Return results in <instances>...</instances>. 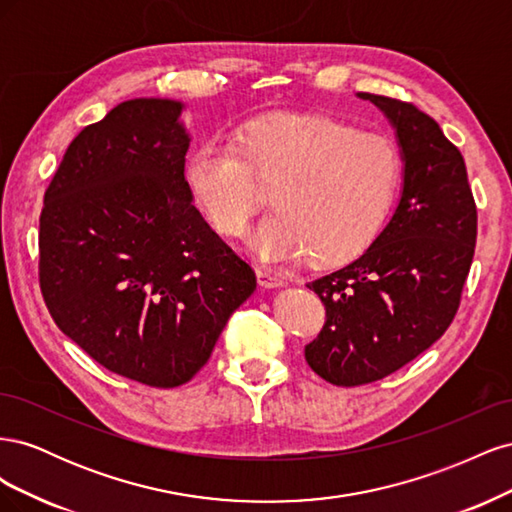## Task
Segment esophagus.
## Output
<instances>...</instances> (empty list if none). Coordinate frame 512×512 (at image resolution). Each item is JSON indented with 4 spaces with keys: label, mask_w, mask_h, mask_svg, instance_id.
I'll return each mask as SVG.
<instances>
[{
    "label": "esophagus",
    "mask_w": 512,
    "mask_h": 512,
    "mask_svg": "<svg viewBox=\"0 0 512 512\" xmlns=\"http://www.w3.org/2000/svg\"><path fill=\"white\" fill-rule=\"evenodd\" d=\"M256 275H258V284L265 286V288H277V286L284 284V277L280 273H275V271L265 269V267H260L256 271Z\"/></svg>",
    "instance_id": "obj_1"
}]
</instances>
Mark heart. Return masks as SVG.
I'll return each instance as SVG.
<instances>
[{
	"label": "heart",
	"instance_id": "obj_1",
	"mask_svg": "<svg viewBox=\"0 0 512 512\" xmlns=\"http://www.w3.org/2000/svg\"><path fill=\"white\" fill-rule=\"evenodd\" d=\"M269 185L273 213L254 235L265 260L337 265L361 254L386 222L401 181L389 138L316 115H269L241 130L239 145L209 138L188 160V183L209 224L226 237L245 232Z\"/></svg>",
	"mask_w": 512,
	"mask_h": 512
}]
</instances>
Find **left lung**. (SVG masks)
Returning a JSON list of instances; mask_svg holds the SVG:
<instances>
[{
	"mask_svg": "<svg viewBox=\"0 0 512 512\" xmlns=\"http://www.w3.org/2000/svg\"><path fill=\"white\" fill-rule=\"evenodd\" d=\"M359 98L397 130L404 192L363 256L307 284L327 320L305 361L335 386L382 380L438 342L459 309L478 222L466 162L436 119L412 102Z\"/></svg>",
	"mask_w": 512,
	"mask_h": 512,
	"instance_id": "8db88e82",
	"label": "left lung"
}]
</instances>
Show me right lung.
Wrapping results in <instances>:
<instances>
[{
	"instance_id": "right-lung-1",
	"label": "right lung",
	"mask_w": 512,
	"mask_h": 512,
	"mask_svg": "<svg viewBox=\"0 0 512 512\" xmlns=\"http://www.w3.org/2000/svg\"><path fill=\"white\" fill-rule=\"evenodd\" d=\"M181 102L136 98L64 153L40 213V290L57 327L108 371L192 380L256 273L192 205Z\"/></svg>"
}]
</instances>
